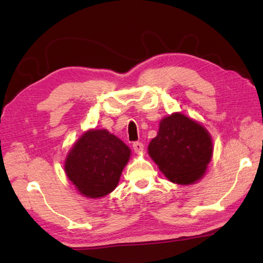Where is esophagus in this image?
Returning <instances> with one entry per match:
<instances>
[{
  "label": "esophagus",
  "instance_id": "1",
  "mask_svg": "<svg viewBox=\"0 0 263 263\" xmlns=\"http://www.w3.org/2000/svg\"><path fill=\"white\" fill-rule=\"evenodd\" d=\"M133 149H135V152H136L137 154L142 153V150H143V143H142V142H139V141L135 142V143H133Z\"/></svg>",
  "mask_w": 263,
  "mask_h": 263
}]
</instances>
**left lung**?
<instances>
[{
  "label": "left lung",
  "mask_w": 263,
  "mask_h": 263,
  "mask_svg": "<svg viewBox=\"0 0 263 263\" xmlns=\"http://www.w3.org/2000/svg\"><path fill=\"white\" fill-rule=\"evenodd\" d=\"M148 153L170 181L185 185L204 174L212 156V142L202 125L175 113L161 120Z\"/></svg>",
  "instance_id": "1"
}]
</instances>
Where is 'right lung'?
Listing matches in <instances>:
<instances>
[{
	"label": "right lung",
	"mask_w": 263,
	"mask_h": 263,
	"mask_svg": "<svg viewBox=\"0 0 263 263\" xmlns=\"http://www.w3.org/2000/svg\"><path fill=\"white\" fill-rule=\"evenodd\" d=\"M130 153L126 144L107 130H91L71 149L64 170L81 194L102 198L117 186Z\"/></svg>",
	"instance_id": "right-lung-1"
}]
</instances>
